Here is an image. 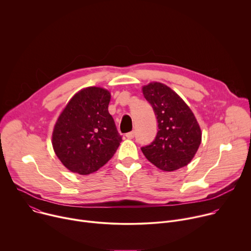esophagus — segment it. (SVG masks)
I'll return each mask as SVG.
<instances>
[{
    "label": "esophagus",
    "mask_w": 251,
    "mask_h": 251,
    "mask_svg": "<svg viewBox=\"0 0 251 251\" xmlns=\"http://www.w3.org/2000/svg\"><path fill=\"white\" fill-rule=\"evenodd\" d=\"M126 137H127L128 139H133V138H134V132L132 131V132L127 133V134H126Z\"/></svg>",
    "instance_id": "esophagus-1"
}]
</instances>
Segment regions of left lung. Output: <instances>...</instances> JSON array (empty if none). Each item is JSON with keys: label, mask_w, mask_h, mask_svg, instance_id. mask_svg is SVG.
Wrapping results in <instances>:
<instances>
[{"label": "left lung", "mask_w": 251, "mask_h": 251, "mask_svg": "<svg viewBox=\"0 0 251 251\" xmlns=\"http://www.w3.org/2000/svg\"><path fill=\"white\" fill-rule=\"evenodd\" d=\"M142 91L153 107L159 127L151 145L141 148L143 154L165 172L187 166L201 143V130L195 114L180 95L164 83L150 82Z\"/></svg>", "instance_id": "1"}]
</instances>
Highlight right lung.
I'll return each mask as SVG.
<instances>
[{
	"instance_id": "obj_1",
	"label": "right lung",
	"mask_w": 251,
	"mask_h": 251,
	"mask_svg": "<svg viewBox=\"0 0 251 251\" xmlns=\"http://www.w3.org/2000/svg\"><path fill=\"white\" fill-rule=\"evenodd\" d=\"M110 92L89 86L76 92L59 114L52 131V148L73 173L89 175L115 154L122 141L109 114Z\"/></svg>"
}]
</instances>
